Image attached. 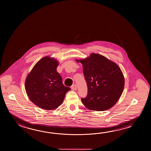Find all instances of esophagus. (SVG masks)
<instances>
[{
	"instance_id": "34e87169",
	"label": "esophagus",
	"mask_w": 151,
	"mask_h": 151,
	"mask_svg": "<svg viewBox=\"0 0 151 151\" xmlns=\"http://www.w3.org/2000/svg\"><path fill=\"white\" fill-rule=\"evenodd\" d=\"M71 88H72V90H73V91H76V90H77V85H76V84H74L73 85H72V86H71Z\"/></svg>"
}]
</instances>
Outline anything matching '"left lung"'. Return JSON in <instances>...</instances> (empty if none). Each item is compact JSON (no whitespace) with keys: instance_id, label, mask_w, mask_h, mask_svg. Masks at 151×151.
<instances>
[{"instance_id":"1","label":"left lung","mask_w":151,"mask_h":151,"mask_svg":"<svg viewBox=\"0 0 151 151\" xmlns=\"http://www.w3.org/2000/svg\"><path fill=\"white\" fill-rule=\"evenodd\" d=\"M83 67L87 95L81 102L88 109L104 111L114 106L124 90L122 71L115 63L102 55L92 53L84 59L76 60Z\"/></svg>"}]
</instances>
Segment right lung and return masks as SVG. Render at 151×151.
I'll list each match as a JSON object with an SVG mask.
<instances>
[{
	"mask_svg": "<svg viewBox=\"0 0 151 151\" xmlns=\"http://www.w3.org/2000/svg\"><path fill=\"white\" fill-rule=\"evenodd\" d=\"M58 65L56 59L45 57L35 65L26 79V92L29 99L42 109H57L71 90L62 83L61 76L57 71Z\"/></svg>",
	"mask_w": 151,
	"mask_h": 151,
	"instance_id": "obj_1",
	"label": "right lung"
}]
</instances>
